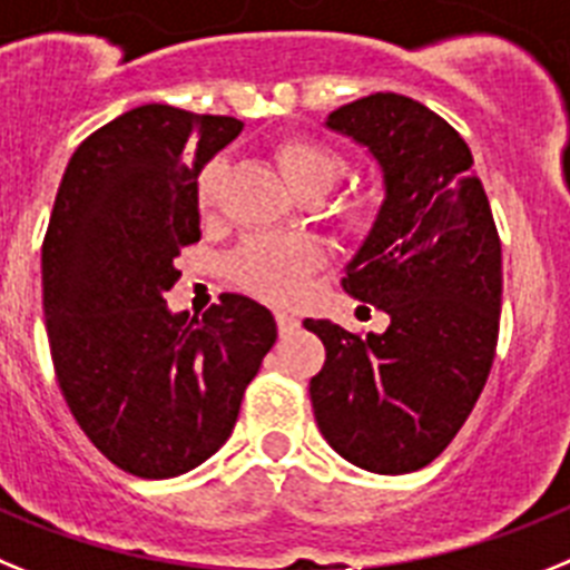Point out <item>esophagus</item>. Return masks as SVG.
I'll use <instances>...</instances> for the list:
<instances>
[{"instance_id": "obj_1", "label": "esophagus", "mask_w": 570, "mask_h": 570, "mask_svg": "<svg viewBox=\"0 0 570 570\" xmlns=\"http://www.w3.org/2000/svg\"><path fill=\"white\" fill-rule=\"evenodd\" d=\"M275 321H278V330H281V335H289V333H295V330H298V326H301L298 315H292V313H275Z\"/></svg>"}]
</instances>
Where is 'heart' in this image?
Returning a JSON list of instances; mask_svg holds the SVG:
<instances>
[{"instance_id": "obj_1", "label": "heart", "mask_w": 570, "mask_h": 570, "mask_svg": "<svg viewBox=\"0 0 570 570\" xmlns=\"http://www.w3.org/2000/svg\"><path fill=\"white\" fill-rule=\"evenodd\" d=\"M272 157L289 189L301 197H321L344 177L346 160L326 142L309 137H286L275 142ZM224 177V163L215 160L203 168L197 180L200 209H212ZM321 264V249L309 237L255 235L229 257V278L249 295L269 304H289L301 295L306 275Z\"/></svg>"}]
</instances>
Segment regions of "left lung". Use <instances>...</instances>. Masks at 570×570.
I'll list each match as a JSON object with an SVG mask.
<instances>
[{"label":"left lung","mask_w":570,"mask_h":570,"mask_svg":"<svg viewBox=\"0 0 570 570\" xmlns=\"http://www.w3.org/2000/svg\"><path fill=\"white\" fill-rule=\"evenodd\" d=\"M324 126L381 168L384 200L341 284L390 326L355 335L306 318L326 350L309 399L335 453L395 476L433 462L482 393L499 338L502 244L468 142L428 106L379 91Z\"/></svg>","instance_id":"left-lung-1"}]
</instances>
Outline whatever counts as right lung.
I'll list each match as a JSON object with an SVG mask.
<instances>
[{"instance_id": "add662e5", "label": "right lung", "mask_w": 570, "mask_h": 570, "mask_svg": "<svg viewBox=\"0 0 570 570\" xmlns=\"http://www.w3.org/2000/svg\"><path fill=\"white\" fill-rule=\"evenodd\" d=\"M235 117L131 108L79 142L42 244V306L59 390L108 462L171 479L224 448L278 326L246 295L203 318L163 301L200 240L197 177Z\"/></svg>"}]
</instances>
